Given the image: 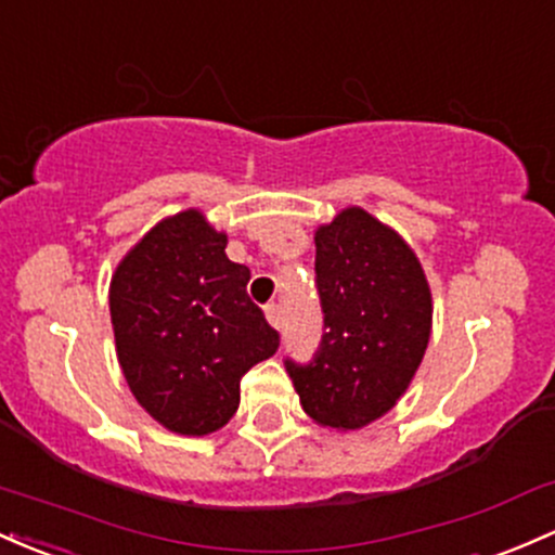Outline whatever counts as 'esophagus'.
<instances>
[{
	"label": "esophagus",
	"instance_id": "obj_1",
	"mask_svg": "<svg viewBox=\"0 0 555 555\" xmlns=\"http://www.w3.org/2000/svg\"><path fill=\"white\" fill-rule=\"evenodd\" d=\"M266 319H268V324H271L273 328H282L284 326V310H282V306H276V302L266 306Z\"/></svg>",
	"mask_w": 555,
	"mask_h": 555
}]
</instances>
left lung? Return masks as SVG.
<instances>
[{"instance_id":"left-lung-1","label":"left lung","mask_w":555,"mask_h":555,"mask_svg":"<svg viewBox=\"0 0 555 555\" xmlns=\"http://www.w3.org/2000/svg\"><path fill=\"white\" fill-rule=\"evenodd\" d=\"M324 337L313 361H287L302 411L332 429H361L411 385L431 334V292L416 253L363 208L315 229Z\"/></svg>"}]
</instances>
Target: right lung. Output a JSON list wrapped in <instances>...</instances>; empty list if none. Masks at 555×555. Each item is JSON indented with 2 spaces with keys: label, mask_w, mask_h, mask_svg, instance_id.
<instances>
[{
  "label": "right lung",
  "mask_w": 555,
  "mask_h": 555,
  "mask_svg": "<svg viewBox=\"0 0 555 555\" xmlns=\"http://www.w3.org/2000/svg\"><path fill=\"white\" fill-rule=\"evenodd\" d=\"M249 268L227 258V234L199 210L163 218L109 282L115 350L133 398L179 435L221 429L240 379L276 352L279 332L247 297Z\"/></svg>",
  "instance_id": "add662e5"
}]
</instances>
